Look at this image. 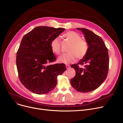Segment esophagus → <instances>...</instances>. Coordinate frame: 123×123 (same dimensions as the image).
I'll return each instance as SVG.
<instances>
[{
  "mask_svg": "<svg viewBox=\"0 0 123 123\" xmlns=\"http://www.w3.org/2000/svg\"><path fill=\"white\" fill-rule=\"evenodd\" d=\"M66 69H69V68H70V65H66Z\"/></svg>",
  "mask_w": 123,
  "mask_h": 123,
  "instance_id": "34e87169",
  "label": "esophagus"
}]
</instances>
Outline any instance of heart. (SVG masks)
<instances>
[{"label": "heart", "mask_w": 123, "mask_h": 123, "mask_svg": "<svg viewBox=\"0 0 123 123\" xmlns=\"http://www.w3.org/2000/svg\"><path fill=\"white\" fill-rule=\"evenodd\" d=\"M63 37L71 43V45L67 50L69 52L58 57V61L68 64L75 62L77 57L81 59L86 56L88 49V44L85 40L82 39L79 34L74 31H69L64 34ZM50 46L53 53L59 54L61 52V46L60 38H54L51 42Z\"/></svg>", "instance_id": "obj_1"}]
</instances>
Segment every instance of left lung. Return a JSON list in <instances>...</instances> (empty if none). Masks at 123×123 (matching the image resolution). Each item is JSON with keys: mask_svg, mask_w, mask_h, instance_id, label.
Masks as SVG:
<instances>
[{"mask_svg": "<svg viewBox=\"0 0 123 123\" xmlns=\"http://www.w3.org/2000/svg\"><path fill=\"white\" fill-rule=\"evenodd\" d=\"M85 35L88 44L86 56L78 63L71 65L76 75L71 79L72 86L77 91L87 93L97 89L107 78L109 69L108 50L101 37L91 30L77 28ZM84 65L85 68L78 67Z\"/></svg>", "mask_w": 123, "mask_h": 123, "instance_id": "8db88e82", "label": "left lung"}]
</instances>
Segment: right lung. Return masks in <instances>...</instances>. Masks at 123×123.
Wrapping results in <instances>:
<instances>
[{
  "label": "right lung",
  "mask_w": 123,
  "mask_h": 123,
  "mask_svg": "<svg viewBox=\"0 0 123 123\" xmlns=\"http://www.w3.org/2000/svg\"><path fill=\"white\" fill-rule=\"evenodd\" d=\"M65 30L38 26L22 39L16 56L19 78L33 93L41 95L52 91L57 85V77L66 71L63 64H49L56 59L51 42Z\"/></svg>",
  "instance_id": "obj_1"
}]
</instances>
